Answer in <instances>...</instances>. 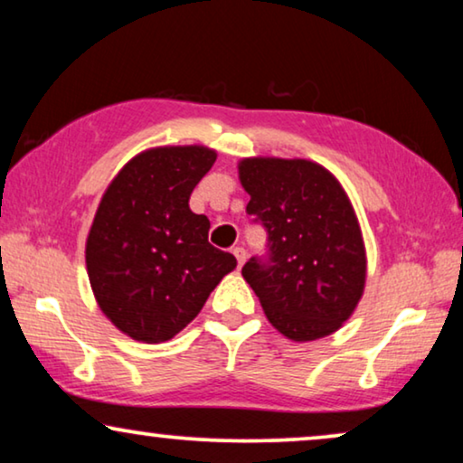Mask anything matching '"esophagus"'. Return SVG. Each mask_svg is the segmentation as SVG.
<instances>
[{
  "label": "esophagus",
  "instance_id": "obj_1",
  "mask_svg": "<svg viewBox=\"0 0 463 463\" xmlns=\"http://www.w3.org/2000/svg\"><path fill=\"white\" fill-rule=\"evenodd\" d=\"M233 257L238 259V268H242L246 261V250L242 249V246H236V249H233Z\"/></svg>",
  "mask_w": 463,
  "mask_h": 463
}]
</instances>
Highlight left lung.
Returning a JSON list of instances; mask_svg holds the SVG:
<instances>
[{
	"mask_svg": "<svg viewBox=\"0 0 463 463\" xmlns=\"http://www.w3.org/2000/svg\"><path fill=\"white\" fill-rule=\"evenodd\" d=\"M238 176L269 240V261L252 257L244 280L271 326L314 341L344 326L363 299L366 250L345 189L331 170L301 157H242Z\"/></svg>",
	"mask_w": 463,
	"mask_h": 463,
	"instance_id": "1",
	"label": "left lung"
}]
</instances>
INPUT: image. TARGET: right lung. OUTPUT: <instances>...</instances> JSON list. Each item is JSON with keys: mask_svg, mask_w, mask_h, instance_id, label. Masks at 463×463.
<instances>
[{"mask_svg": "<svg viewBox=\"0 0 463 463\" xmlns=\"http://www.w3.org/2000/svg\"><path fill=\"white\" fill-rule=\"evenodd\" d=\"M214 160L204 145L145 149L99 202L86 238L88 280L100 312L130 339H173L236 269L232 252L208 242L211 221L189 208Z\"/></svg>", "mask_w": 463, "mask_h": 463, "instance_id": "1", "label": "right lung"}]
</instances>
